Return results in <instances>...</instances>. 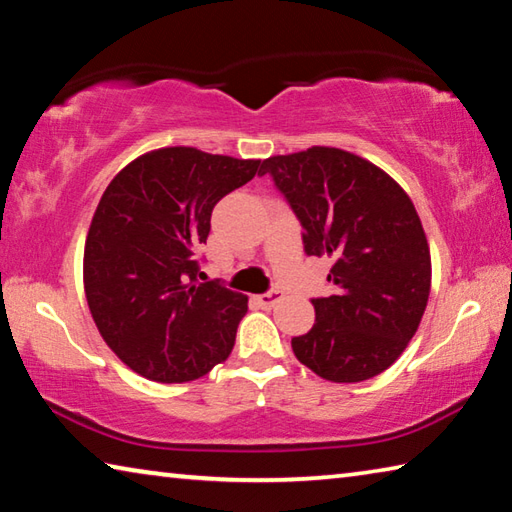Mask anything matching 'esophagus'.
I'll list each match as a JSON object with an SVG mask.
<instances>
[{
  "mask_svg": "<svg viewBox=\"0 0 512 512\" xmlns=\"http://www.w3.org/2000/svg\"><path fill=\"white\" fill-rule=\"evenodd\" d=\"M282 298H284L282 291H268V293H262V296H257V302L262 307H275Z\"/></svg>",
  "mask_w": 512,
  "mask_h": 512,
  "instance_id": "1",
  "label": "esophagus"
}]
</instances>
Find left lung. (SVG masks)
Instances as JSON below:
<instances>
[{"mask_svg": "<svg viewBox=\"0 0 512 512\" xmlns=\"http://www.w3.org/2000/svg\"><path fill=\"white\" fill-rule=\"evenodd\" d=\"M305 230L307 255L332 257L334 296L291 339L298 361L336 384L391 368L418 332L431 291V255L409 194L370 160L334 146L262 162Z\"/></svg>", "mask_w": 512, "mask_h": 512, "instance_id": "obj_1", "label": "left lung"}]
</instances>
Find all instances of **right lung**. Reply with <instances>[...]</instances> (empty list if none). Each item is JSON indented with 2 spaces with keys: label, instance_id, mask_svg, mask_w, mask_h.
<instances>
[{
  "label": "right lung",
  "instance_id": "obj_1",
  "mask_svg": "<svg viewBox=\"0 0 512 512\" xmlns=\"http://www.w3.org/2000/svg\"><path fill=\"white\" fill-rule=\"evenodd\" d=\"M262 173L259 160L164 146L128 162L94 210L83 287L101 339L137 375L185 384L235 348L248 296L198 282L214 205Z\"/></svg>",
  "mask_w": 512,
  "mask_h": 512
}]
</instances>
